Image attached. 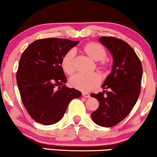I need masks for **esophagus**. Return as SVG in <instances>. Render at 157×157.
<instances>
[{"label":"esophagus","mask_w":157,"mask_h":157,"mask_svg":"<svg viewBox=\"0 0 157 157\" xmlns=\"http://www.w3.org/2000/svg\"><path fill=\"white\" fill-rule=\"evenodd\" d=\"M82 96L85 98H90V95L87 93H82Z\"/></svg>","instance_id":"obj_1"}]
</instances>
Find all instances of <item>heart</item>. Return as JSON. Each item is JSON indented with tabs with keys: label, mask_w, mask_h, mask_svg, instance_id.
Returning a JSON list of instances; mask_svg holds the SVG:
<instances>
[{
	"label": "heart",
	"mask_w": 157,
	"mask_h": 157,
	"mask_svg": "<svg viewBox=\"0 0 157 157\" xmlns=\"http://www.w3.org/2000/svg\"><path fill=\"white\" fill-rule=\"evenodd\" d=\"M82 51L90 59L98 61V67L103 75H106L109 73V69L110 67V61L106 57L107 50L103 46L97 42L91 41L83 46ZM75 55L73 50H69L64 54L61 59V68L67 75H73L75 70ZM100 82L101 79L99 75L96 73L91 75L76 74L70 79L69 83L72 87L84 92H88L97 87Z\"/></svg>",
	"instance_id": "heart-1"
}]
</instances>
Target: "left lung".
Returning <instances> with one entry per match:
<instances>
[{
  "label": "left lung",
  "mask_w": 157,
  "mask_h": 157,
  "mask_svg": "<svg viewBox=\"0 0 157 157\" xmlns=\"http://www.w3.org/2000/svg\"><path fill=\"white\" fill-rule=\"evenodd\" d=\"M99 40L112 53L113 65L102 85L105 90L90 95L99 101L91 117L98 125L113 127L125 119L136 103L141 92L142 66L127 42L111 36L101 37Z\"/></svg>",
  "instance_id": "left-lung-1"
}]
</instances>
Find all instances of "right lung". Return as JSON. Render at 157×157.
<instances>
[{"label": "right lung", "instance_id": "1", "mask_svg": "<svg viewBox=\"0 0 157 157\" xmlns=\"http://www.w3.org/2000/svg\"><path fill=\"white\" fill-rule=\"evenodd\" d=\"M79 41L57 38L38 39L23 52L16 73L23 105L29 115L44 125L62 119L72 99L80 91L65 86L61 59Z\"/></svg>", "mask_w": 157, "mask_h": 157}]
</instances>
